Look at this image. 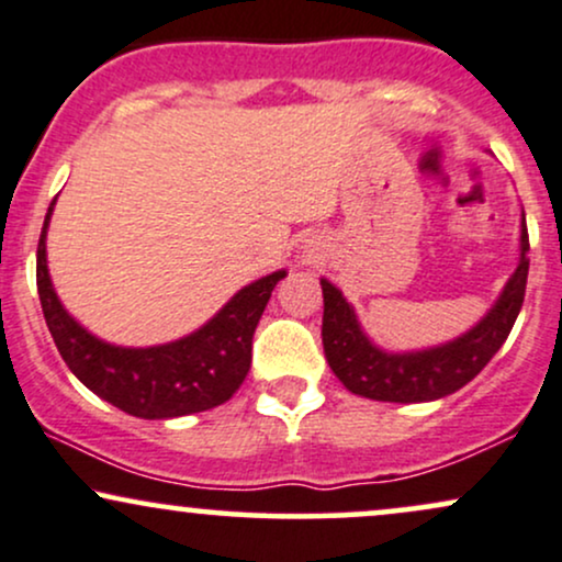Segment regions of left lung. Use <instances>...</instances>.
<instances>
[{"label":"left lung","instance_id":"1","mask_svg":"<svg viewBox=\"0 0 562 562\" xmlns=\"http://www.w3.org/2000/svg\"><path fill=\"white\" fill-rule=\"evenodd\" d=\"M528 229L520 214V259L502 288L499 299L483 314L479 325L460 338L420 351H385L367 338L357 312L346 295L322 277V346L335 378L357 396L375 402H436L468 385L492 362L518 319L528 280Z\"/></svg>","mask_w":562,"mask_h":562}]
</instances>
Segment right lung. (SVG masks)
I'll list each match as a JSON object with an SVG mask.
<instances>
[{
    "instance_id": "obj_1",
    "label": "right lung",
    "mask_w": 562,
    "mask_h": 562,
    "mask_svg": "<svg viewBox=\"0 0 562 562\" xmlns=\"http://www.w3.org/2000/svg\"><path fill=\"white\" fill-rule=\"evenodd\" d=\"M55 200L44 216L36 250V288L44 319L68 370L89 391L142 420H171L214 409L232 398L250 370L254 333L277 282V272L237 290L195 333L171 344L126 348L105 344L81 327L57 299L47 269V229Z\"/></svg>"
}]
</instances>
